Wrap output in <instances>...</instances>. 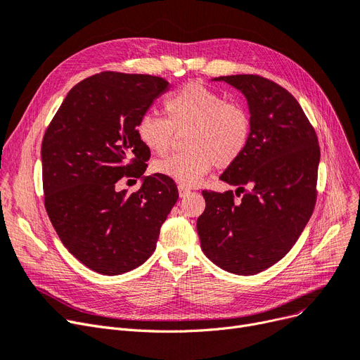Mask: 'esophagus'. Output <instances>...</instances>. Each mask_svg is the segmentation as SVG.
<instances>
[{"mask_svg": "<svg viewBox=\"0 0 360 360\" xmlns=\"http://www.w3.org/2000/svg\"><path fill=\"white\" fill-rule=\"evenodd\" d=\"M178 191H179V197H187L188 194H191V190L187 187H182V185L178 188Z\"/></svg>", "mask_w": 360, "mask_h": 360, "instance_id": "obj_1", "label": "esophagus"}]
</instances>
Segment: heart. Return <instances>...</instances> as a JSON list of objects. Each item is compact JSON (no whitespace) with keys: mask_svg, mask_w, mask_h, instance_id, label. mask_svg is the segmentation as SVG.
I'll return each mask as SVG.
<instances>
[{"mask_svg":"<svg viewBox=\"0 0 360 360\" xmlns=\"http://www.w3.org/2000/svg\"><path fill=\"white\" fill-rule=\"evenodd\" d=\"M166 118L143 114L136 135L146 150L165 155L184 135L188 151L158 160L154 173L193 187L217 165L233 166L245 153L252 135V120L242 105L227 102L218 91L202 83H188L165 101Z\"/></svg>","mask_w":360,"mask_h":360,"instance_id":"heart-1","label":"heart"}]
</instances>
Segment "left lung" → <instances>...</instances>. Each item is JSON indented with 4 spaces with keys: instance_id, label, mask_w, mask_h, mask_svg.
Returning <instances> with one entry per match:
<instances>
[{
    "instance_id": "obj_1",
    "label": "left lung",
    "mask_w": 360,
    "mask_h": 360,
    "mask_svg": "<svg viewBox=\"0 0 360 360\" xmlns=\"http://www.w3.org/2000/svg\"><path fill=\"white\" fill-rule=\"evenodd\" d=\"M240 90L252 135L245 153L221 181L234 193L202 191L206 209L197 219L205 255L225 271L252 276L281 261L295 245L316 205L321 148L316 131L290 93L259 75L214 78ZM248 190L246 191L245 188Z\"/></svg>"
}]
</instances>
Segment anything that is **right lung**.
I'll list each match as a JSON object with an SVG mask.
<instances>
[{"label":"right lung","mask_w":360,"mask_h":360,"mask_svg":"<svg viewBox=\"0 0 360 360\" xmlns=\"http://www.w3.org/2000/svg\"><path fill=\"white\" fill-rule=\"evenodd\" d=\"M169 89L162 77L105 71L75 84L41 143L47 215L60 242L103 276L139 267L155 249L160 229L178 200L176 184L142 176L151 153L136 123ZM142 177L135 193L119 179Z\"/></svg>","instance_id":"add662e5"}]
</instances>
